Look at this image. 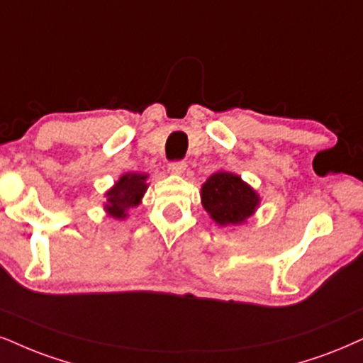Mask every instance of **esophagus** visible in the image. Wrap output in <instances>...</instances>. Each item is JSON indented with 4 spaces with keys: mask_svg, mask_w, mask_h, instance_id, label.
<instances>
[{
    "mask_svg": "<svg viewBox=\"0 0 363 363\" xmlns=\"http://www.w3.org/2000/svg\"><path fill=\"white\" fill-rule=\"evenodd\" d=\"M185 168H186V163L183 160H177V161H169V164H168V169L172 173H177V174H180V173H183L185 172Z\"/></svg>",
    "mask_w": 363,
    "mask_h": 363,
    "instance_id": "34e87169",
    "label": "esophagus"
}]
</instances>
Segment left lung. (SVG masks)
Listing matches in <instances>:
<instances>
[{"mask_svg":"<svg viewBox=\"0 0 363 363\" xmlns=\"http://www.w3.org/2000/svg\"><path fill=\"white\" fill-rule=\"evenodd\" d=\"M259 195L234 173L212 174L202 186V205L220 225H237L254 213Z\"/></svg>","mask_w":363,"mask_h":363,"instance_id":"obj_1","label":"left lung"}]
</instances>
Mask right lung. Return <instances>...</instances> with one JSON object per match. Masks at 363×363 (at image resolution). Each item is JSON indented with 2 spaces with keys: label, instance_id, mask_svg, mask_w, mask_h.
Wrapping results in <instances>:
<instances>
[{
  "label": "right lung",
  "instance_id": "1",
  "mask_svg": "<svg viewBox=\"0 0 363 363\" xmlns=\"http://www.w3.org/2000/svg\"><path fill=\"white\" fill-rule=\"evenodd\" d=\"M146 174L128 173L119 178V182L107 191L106 210L114 218L126 217V210L136 207L146 191Z\"/></svg>",
  "mask_w": 363,
  "mask_h": 363
}]
</instances>
